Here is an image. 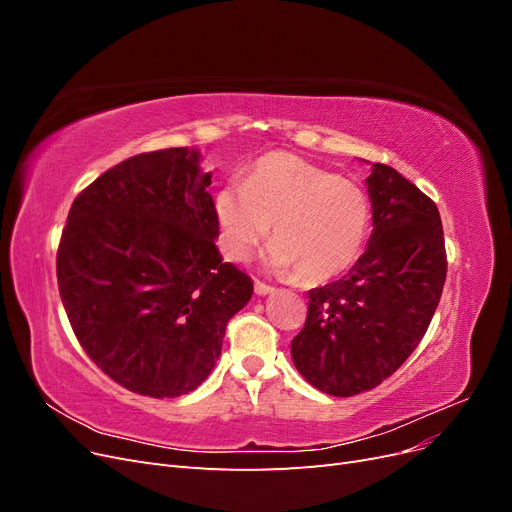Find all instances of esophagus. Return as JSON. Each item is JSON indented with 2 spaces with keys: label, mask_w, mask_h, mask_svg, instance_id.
<instances>
[{
  "label": "esophagus",
  "mask_w": 512,
  "mask_h": 512,
  "mask_svg": "<svg viewBox=\"0 0 512 512\" xmlns=\"http://www.w3.org/2000/svg\"><path fill=\"white\" fill-rule=\"evenodd\" d=\"M254 290H256L258 297H265V294H271L275 288H273V286H269V284H265V282L256 280V282H254Z\"/></svg>",
  "instance_id": "34e87169"
}]
</instances>
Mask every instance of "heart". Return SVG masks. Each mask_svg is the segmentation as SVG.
Segmentation results:
<instances>
[{"label":"heart","instance_id":"b5f03b06","mask_svg":"<svg viewBox=\"0 0 512 512\" xmlns=\"http://www.w3.org/2000/svg\"><path fill=\"white\" fill-rule=\"evenodd\" d=\"M215 211L230 260L250 256L273 224L267 265L297 269L307 284L346 273L363 252L371 222L369 198L359 185L290 153H269L245 185L222 188Z\"/></svg>","mask_w":512,"mask_h":512}]
</instances>
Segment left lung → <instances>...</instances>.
<instances>
[{
  "instance_id": "left-lung-1",
  "label": "left lung",
  "mask_w": 512,
  "mask_h": 512,
  "mask_svg": "<svg viewBox=\"0 0 512 512\" xmlns=\"http://www.w3.org/2000/svg\"><path fill=\"white\" fill-rule=\"evenodd\" d=\"M374 232L342 280L309 290L290 354L318 391L352 397L389 378L421 342L446 280V247L433 200L395 168L367 177Z\"/></svg>"
}]
</instances>
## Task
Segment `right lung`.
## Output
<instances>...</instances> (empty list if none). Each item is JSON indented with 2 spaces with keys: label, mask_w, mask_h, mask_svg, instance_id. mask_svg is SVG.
Segmentation results:
<instances>
[{
  "label": "right lung",
  "mask_w": 512,
  "mask_h": 512,
  "mask_svg": "<svg viewBox=\"0 0 512 512\" xmlns=\"http://www.w3.org/2000/svg\"><path fill=\"white\" fill-rule=\"evenodd\" d=\"M188 147L138 153L74 198L57 247L61 303L104 374L138 395L205 382L252 277L215 247L211 173Z\"/></svg>",
  "instance_id": "add662e5"
}]
</instances>
